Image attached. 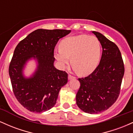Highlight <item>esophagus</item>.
I'll return each mask as SVG.
<instances>
[{"instance_id": "obj_1", "label": "esophagus", "mask_w": 133, "mask_h": 133, "mask_svg": "<svg viewBox=\"0 0 133 133\" xmlns=\"http://www.w3.org/2000/svg\"><path fill=\"white\" fill-rule=\"evenodd\" d=\"M74 78H75V77H74V76H72L71 75H69L68 76V79H69V80H71V79H74Z\"/></svg>"}]
</instances>
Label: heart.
Masks as SVG:
<instances>
[{
  "label": "heart",
  "mask_w": 133,
  "mask_h": 133,
  "mask_svg": "<svg viewBox=\"0 0 133 133\" xmlns=\"http://www.w3.org/2000/svg\"><path fill=\"white\" fill-rule=\"evenodd\" d=\"M60 49L54 56L61 68L71 62L76 71L81 75L91 74L99 64L101 52L99 41L96 37L87 35L71 36L63 39L59 44Z\"/></svg>",
  "instance_id": "b5f03b06"
}]
</instances>
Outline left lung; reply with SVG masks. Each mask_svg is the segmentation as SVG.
<instances>
[{"instance_id": "8db88e82", "label": "left lung", "mask_w": 133, "mask_h": 133, "mask_svg": "<svg viewBox=\"0 0 133 133\" xmlns=\"http://www.w3.org/2000/svg\"><path fill=\"white\" fill-rule=\"evenodd\" d=\"M92 32L101 44V59L92 73L79 79L81 86L76 99L77 106L82 111L97 114L110 108L118 97L124 67L117 45L102 34Z\"/></svg>"}]
</instances>
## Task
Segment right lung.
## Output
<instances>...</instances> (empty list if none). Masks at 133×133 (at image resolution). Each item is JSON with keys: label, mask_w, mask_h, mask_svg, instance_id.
<instances>
[{"label": "right lung", "mask_w": 133, "mask_h": 133, "mask_svg": "<svg viewBox=\"0 0 133 133\" xmlns=\"http://www.w3.org/2000/svg\"><path fill=\"white\" fill-rule=\"evenodd\" d=\"M71 31L39 29L29 34L15 49L9 76L15 96L27 110L45 112L56 104L60 89L68 82V74L54 67V47ZM31 60L35 61L36 68L27 77L24 69Z\"/></svg>", "instance_id": "obj_1"}]
</instances>
